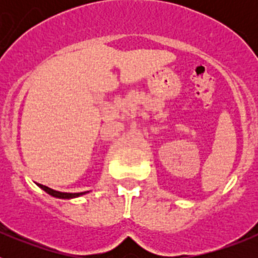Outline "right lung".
<instances>
[{
    "mask_svg": "<svg viewBox=\"0 0 258 258\" xmlns=\"http://www.w3.org/2000/svg\"><path fill=\"white\" fill-rule=\"evenodd\" d=\"M37 186L40 188H42L46 194H49L50 197L56 198V199H75V198L83 197V195H85V194L90 192V191H84V192H60V191L52 190V188L47 187V186H44V184H41V183H37Z\"/></svg>",
    "mask_w": 258,
    "mask_h": 258,
    "instance_id": "add662e5",
    "label": "right lung"
}]
</instances>
